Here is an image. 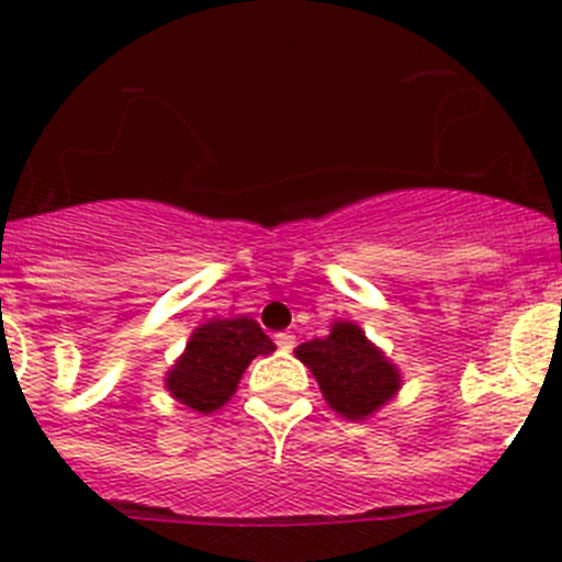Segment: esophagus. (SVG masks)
<instances>
[{"mask_svg": "<svg viewBox=\"0 0 562 562\" xmlns=\"http://www.w3.org/2000/svg\"><path fill=\"white\" fill-rule=\"evenodd\" d=\"M276 346L281 351H292V349H295V335H292V331H278Z\"/></svg>", "mask_w": 562, "mask_h": 562, "instance_id": "esophagus-1", "label": "esophagus"}]
</instances>
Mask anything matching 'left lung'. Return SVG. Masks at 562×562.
<instances>
[{
  "label": "left lung",
  "instance_id": "left-lung-1",
  "mask_svg": "<svg viewBox=\"0 0 562 562\" xmlns=\"http://www.w3.org/2000/svg\"><path fill=\"white\" fill-rule=\"evenodd\" d=\"M295 357L312 371L329 408L351 422L369 419L402 385L394 362L349 321H335L326 337L301 342Z\"/></svg>",
  "mask_w": 562,
  "mask_h": 562
}]
</instances>
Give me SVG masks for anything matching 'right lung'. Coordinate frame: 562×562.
Here are the masks:
<instances>
[{
	"label": "right lung",
	"instance_id": "right-lung-1",
	"mask_svg": "<svg viewBox=\"0 0 562 562\" xmlns=\"http://www.w3.org/2000/svg\"><path fill=\"white\" fill-rule=\"evenodd\" d=\"M270 351L276 346L252 317H213L191 335L182 357L166 374V389L188 408L213 414L236 394L250 360Z\"/></svg>",
	"mask_w": 562,
	"mask_h": 562
}]
</instances>
